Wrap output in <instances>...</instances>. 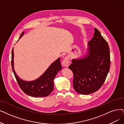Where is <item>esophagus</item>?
<instances>
[{"instance_id": "esophagus-1", "label": "esophagus", "mask_w": 124, "mask_h": 124, "mask_svg": "<svg viewBox=\"0 0 124 124\" xmlns=\"http://www.w3.org/2000/svg\"><path fill=\"white\" fill-rule=\"evenodd\" d=\"M62 65L63 66L68 67L70 65V62H69V58L68 57H66L63 58L62 62Z\"/></svg>"}]
</instances>
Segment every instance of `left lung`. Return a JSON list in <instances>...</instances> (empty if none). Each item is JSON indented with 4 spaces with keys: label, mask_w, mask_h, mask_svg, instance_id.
I'll return each mask as SVG.
<instances>
[{
    "label": "left lung",
    "mask_w": 124,
    "mask_h": 124,
    "mask_svg": "<svg viewBox=\"0 0 124 124\" xmlns=\"http://www.w3.org/2000/svg\"><path fill=\"white\" fill-rule=\"evenodd\" d=\"M93 38L88 42V54L73 59L69 68L73 73V87L81 95H88L99 90L104 83L110 65L108 44L95 28Z\"/></svg>",
    "instance_id": "left-lung-1"
}]
</instances>
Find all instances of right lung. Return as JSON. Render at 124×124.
<instances>
[{"label": "right lung", "mask_w": 124, "mask_h": 124, "mask_svg": "<svg viewBox=\"0 0 124 124\" xmlns=\"http://www.w3.org/2000/svg\"><path fill=\"white\" fill-rule=\"evenodd\" d=\"M23 34L24 32L21 33L19 39L23 36ZM13 48L12 51V67L19 87L25 93L33 97L48 96L53 91L54 78L55 77L58 72L62 70L61 58H58L54 62L39 78L32 81L26 82L19 78L14 71Z\"/></svg>", "instance_id": "add662e5"}]
</instances>
